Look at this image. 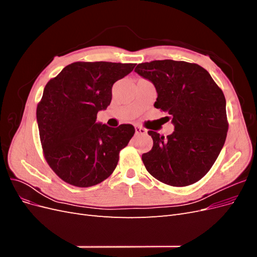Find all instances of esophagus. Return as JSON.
<instances>
[{
	"label": "esophagus",
	"instance_id": "1",
	"mask_svg": "<svg viewBox=\"0 0 257 257\" xmlns=\"http://www.w3.org/2000/svg\"><path fill=\"white\" fill-rule=\"evenodd\" d=\"M135 132L136 134H142V135H145L147 133V130L141 125H136L135 126Z\"/></svg>",
	"mask_w": 257,
	"mask_h": 257
}]
</instances>
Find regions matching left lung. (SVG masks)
<instances>
[{"instance_id": "1", "label": "left lung", "mask_w": 257, "mask_h": 257, "mask_svg": "<svg viewBox=\"0 0 257 257\" xmlns=\"http://www.w3.org/2000/svg\"><path fill=\"white\" fill-rule=\"evenodd\" d=\"M135 72L158 92L154 107L168 113L173 134L149 131L152 149L143 154L146 169L159 181L186 186L200 180L214 164L228 131L223 91L204 67L184 61L158 60Z\"/></svg>"}]
</instances>
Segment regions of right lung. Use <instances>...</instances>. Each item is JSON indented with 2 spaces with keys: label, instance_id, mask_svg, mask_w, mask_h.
<instances>
[{
  "label": "right lung",
  "instance_id": "add662e5",
  "mask_svg": "<svg viewBox=\"0 0 257 257\" xmlns=\"http://www.w3.org/2000/svg\"><path fill=\"white\" fill-rule=\"evenodd\" d=\"M135 65L75 62L46 84L36 109L40 138L48 165L66 183L89 188L112 174L135 128L109 127L96 115L109 106L113 83Z\"/></svg>",
  "mask_w": 257,
  "mask_h": 257
}]
</instances>
